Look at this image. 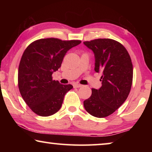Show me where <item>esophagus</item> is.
Instances as JSON below:
<instances>
[{"instance_id":"esophagus-1","label":"esophagus","mask_w":152,"mask_h":152,"mask_svg":"<svg viewBox=\"0 0 152 152\" xmlns=\"http://www.w3.org/2000/svg\"><path fill=\"white\" fill-rule=\"evenodd\" d=\"M73 86L74 88H80V87L82 86V85L80 84H77V83H75V84H73Z\"/></svg>"}]
</instances>
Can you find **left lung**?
Masks as SVG:
<instances>
[{"mask_svg": "<svg viewBox=\"0 0 152 152\" xmlns=\"http://www.w3.org/2000/svg\"><path fill=\"white\" fill-rule=\"evenodd\" d=\"M95 54V72L102 75V86L92 88V94L84 101L86 111L96 118L114 113L129 94L133 82V64L130 55L118 41L97 39L84 42Z\"/></svg>", "mask_w": 152, "mask_h": 152, "instance_id": "1", "label": "left lung"}]
</instances>
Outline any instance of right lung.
Segmentation results:
<instances>
[{
  "mask_svg": "<svg viewBox=\"0 0 152 152\" xmlns=\"http://www.w3.org/2000/svg\"><path fill=\"white\" fill-rule=\"evenodd\" d=\"M82 42L57 38L41 39L25 50L18 71V86L25 102L37 115L46 117L59 111L66 93L73 88L53 80L66 53Z\"/></svg>",
  "mask_w": 152,
  "mask_h": 152,
  "instance_id": "obj_1",
  "label": "right lung"
}]
</instances>
